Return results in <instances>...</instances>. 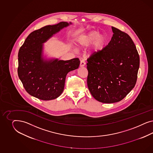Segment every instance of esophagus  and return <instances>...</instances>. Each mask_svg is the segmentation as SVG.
Masks as SVG:
<instances>
[{
    "label": "esophagus",
    "mask_w": 153,
    "mask_h": 153,
    "mask_svg": "<svg viewBox=\"0 0 153 153\" xmlns=\"http://www.w3.org/2000/svg\"><path fill=\"white\" fill-rule=\"evenodd\" d=\"M85 65H86V63H85V62L84 60H81V62H80V67H84V66Z\"/></svg>",
    "instance_id": "1"
}]
</instances>
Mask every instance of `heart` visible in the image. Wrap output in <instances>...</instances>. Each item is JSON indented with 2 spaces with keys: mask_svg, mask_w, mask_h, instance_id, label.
Returning a JSON list of instances; mask_svg holds the SVG:
<instances>
[{
  "mask_svg": "<svg viewBox=\"0 0 153 153\" xmlns=\"http://www.w3.org/2000/svg\"><path fill=\"white\" fill-rule=\"evenodd\" d=\"M107 41V36L104 33L93 31L80 35L77 39V44L80 48H85L91 45L88 49V54L94 56L102 51Z\"/></svg>",
  "mask_w": 153,
  "mask_h": 153,
  "instance_id": "b5f03b06",
  "label": "heart"
}]
</instances>
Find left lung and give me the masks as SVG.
<instances>
[{
    "mask_svg": "<svg viewBox=\"0 0 153 153\" xmlns=\"http://www.w3.org/2000/svg\"><path fill=\"white\" fill-rule=\"evenodd\" d=\"M111 40L102 51L88 59V90L97 100L114 103L122 100L135 86L140 57L130 36L111 27Z\"/></svg>",
    "mask_w": 153,
    "mask_h": 153,
    "instance_id": "left-lung-1",
    "label": "left lung"
}]
</instances>
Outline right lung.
<instances>
[{"label": "right lung", "mask_w": 153, "mask_h": 153, "mask_svg": "<svg viewBox=\"0 0 153 153\" xmlns=\"http://www.w3.org/2000/svg\"><path fill=\"white\" fill-rule=\"evenodd\" d=\"M72 23L61 22L48 25L31 33L19 52L18 74L30 95L42 100L59 97L63 91L67 74L79 68V58L71 60L47 59L44 56V43Z\"/></svg>", "instance_id": "obj_1"}]
</instances>
